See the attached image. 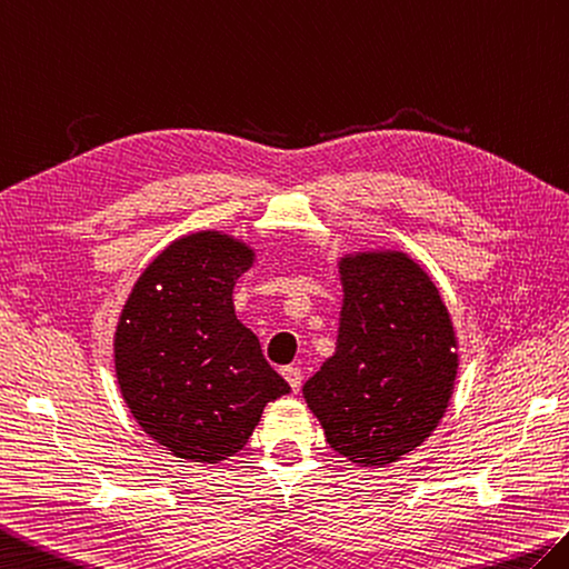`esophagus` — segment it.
<instances>
[{
	"mask_svg": "<svg viewBox=\"0 0 569 569\" xmlns=\"http://www.w3.org/2000/svg\"><path fill=\"white\" fill-rule=\"evenodd\" d=\"M282 377L289 382V387H292L295 395H299L301 380H305V372H301L299 368H284V370H282Z\"/></svg>",
	"mask_w": 569,
	"mask_h": 569,
	"instance_id": "1",
	"label": "esophagus"
}]
</instances>
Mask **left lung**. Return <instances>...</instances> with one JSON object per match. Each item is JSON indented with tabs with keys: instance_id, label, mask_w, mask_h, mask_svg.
Listing matches in <instances>:
<instances>
[{
	"instance_id": "8db88e82",
	"label": "left lung",
	"mask_w": 569,
	"mask_h": 569,
	"mask_svg": "<svg viewBox=\"0 0 569 569\" xmlns=\"http://www.w3.org/2000/svg\"><path fill=\"white\" fill-rule=\"evenodd\" d=\"M338 270L343 309L336 352L301 391L338 456L387 467L443 419L458 340L438 287L403 252H358Z\"/></svg>"
}]
</instances>
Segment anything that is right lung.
Listing matches in <instances>:
<instances>
[{
  "mask_svg": "<svg viewBox=\"0 0 569 569\" xmlns=\"http://www.w3.org/2000/svg\"><path fill=\"white\" fill-rule=\"evenodd\" d=\"M252 250L219 231L170 243L138 277L113 336V365L138 426L174 458L229 460L289 385L236 319L233 284Z\"/></svg>",
  "mask_w": 569,
  "mask_h": 569,
  "instance_id": "right-lung-1",
  "label": "right lung"
}]
</instances>
